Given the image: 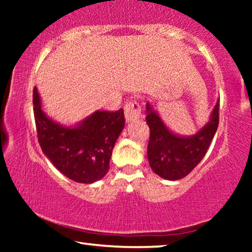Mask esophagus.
I'll list each match as a JSON object with an SVG mask.
<instances>
[{"instance_id": "esophagus-1", "label": "esophagus", "mask_w": 252, "mask_h": 252, "mask_svg": "<svg viewBox=\"0 0 252 252\" xmlns=\"http://www.w3.org/2000/svg\"><path fill=\"white\" fill-rule=\"evenodd\" d=\"M125 116L126 122L138 120L141 116V106L136 101H127L125 105Z\"/></svg>"}]
</instances>
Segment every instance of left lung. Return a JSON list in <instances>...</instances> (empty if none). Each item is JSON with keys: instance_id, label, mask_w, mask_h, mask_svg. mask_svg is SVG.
Returning <instances> with one entry per match:
<instances>
[{"instance_id": "obj_1", "label": "left lung", "mask_w": 252, "mask_h": 252, "mask_svg": "<svg viewBox=\"0 0 252 252\" xmlns=\"http://www.w3.org/2000/svg\"><path fill=\"white\" fill-rule=\"evenodd\" d=\"M146 111V120L150 127L148 144L150 167L161 178L180 180L192 171L206 156L219 126V100L209 121L190 136L178 135L170 131L149 102Z\"/></svg>"}]
</instances>
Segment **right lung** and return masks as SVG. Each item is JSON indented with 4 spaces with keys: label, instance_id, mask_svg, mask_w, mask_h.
Wrapping results in <instances>:
<instances>
[{
    "label": "right lung",
    "instance_id": "obj_1",
    "mask_svg": "<svg viewBox=\"0 0 252 252\" xmlns=\"http://www.w3.org/2000/svg\"><path fill=\"white\" fill-rule=\"evenodd\" d=\"M33 105L37 140L54 167L79 183L88 185L103 178L125 127L123 110L95 111L75 126H65L44 113L36 88L33 89Z\"/></svg>",
    "mask_w": 252,
    "mask_h": 252
}]
</instances>
